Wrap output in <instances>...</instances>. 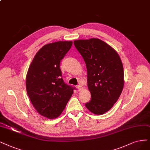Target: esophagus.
<instances>
[{"mask_svg":"<svg viewBox=\"0 0 150 150\" xmlns=\"http://www.w3.org/2000/svg\"><path fill=\"white\" fill-rule=\"evenodd\" d=\"M77 88H78V90H79V91H81L83 90V87L81 85H78V86H77Z\"/></svg>","mask_w":150,"mask_h":150,"instance_id":"esophagus-1","label":"esophagus"}]
</instances>
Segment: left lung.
<instances>
[{
    "label": "left lung",
    "mask_w": 150,
    "mask_h": 150,
    "mask_svg": "<svg viewBox=\"0 0 150 150\" xmlns=\"http://www.w3.org/2000/svg\"><path fill=\"white\" fill-rule=\"evenodd\" d=\"M87 69V83L91 99L85 104L93 114L101 115L112 108L122 91V62L115 50L98 38L74 41Z\"/></svg>",
    "instance_id": "obj_1"
}]
</instances>
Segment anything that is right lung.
Wrapping results in <instances>:
<instances>
[{"label":"right lung","mask_w":150,"mask_h":150,"mask_svg":"<svg viewBox=\"0 0 150 150\" xmlns=\"http://www.w3.org/2000/svg\"><path fill=\"white\" fill-rule=\"evenodd\" d=\"M72 41H57L42 47L28 70L26 88L33 107L44 117L52 119L62 114L75 88L65 84L60 62Z\"/></svg>","instance_id":"add662e5"}]
</instances>
